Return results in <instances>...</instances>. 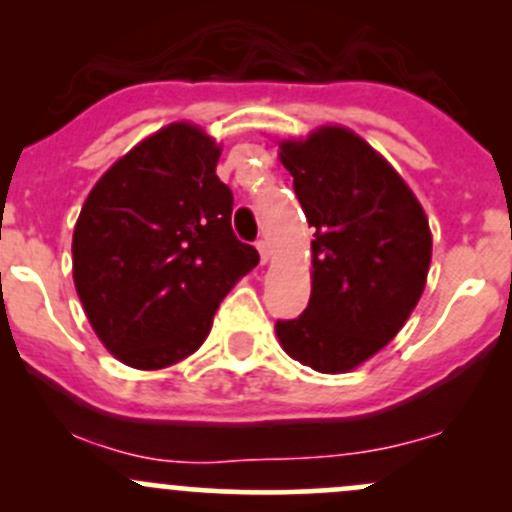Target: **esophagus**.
<instances>
[{"label":"esophagus","mask_w":512,"mask_h":512,"mask_svg":"<svg viewBox=\"0 0 512 512\" xmlns=\"http://www.w3.org/2000/svg\"><path fill=\"white\" fill-rule=\"evenodd\" d=\"M257 252H260V260L262 262L270 260V242H267V240H257Z\"/></svg>","instance_id":"obj_1"}]
</instances>
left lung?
<instances>
[{
    "instance_id": "8db88e82",
    "label": "left lung",
    "mask_w": 512,
    "mask_h": 512,
    "mask_svg": "<svg viewBox=\"0 0 512 512\" xmlns=\"http://www.w3.org/2000/svg\"><path fill=\"white\" fill-rule=\"evenodd\" d=\"M280 160L314 240L307 309L275 332L299 364L344 374L384 349L414 312L431 265L428 218L404 178L349 128L282 141Z\"/></svg>"
}]
</instances>
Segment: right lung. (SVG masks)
<instances>
[{
  "mask_svg": "<svg viewBox=\"0 0 512 512\" xmlns=\"http://www.w3.org/2000/svg\"><path fill=\"white\" fill-rule=\"evenodd\" d=\"M220 146L170 123L111 165L74 227V285L91 327L133 369H165L205 342L220 302L260 262L232 232Z\"/></svg>",
  "mask_w": 512,
  "mask_h": 512,
  "instance_id": "add662e5",
  "label": "right lung"
}]
</instances>
